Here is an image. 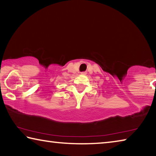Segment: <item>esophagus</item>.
I'll return each mask as SVG.
<instances>
[{
  "label": "esophagus",
  "mask_w": 156,
  "mask_h": 156,
  "mask_svg": "<svg viewBox=\"0 0 156 156\" xmlns=\"http://www.w3.org/2000/svg\"><path fill=\"white\" fill-rule=\"evenodd\" d=\"M81 74H82V75H85L86 73H85V72H82Z\"/></svg>",
  "instance_id": "esophagus-1"
}]
</instances>
